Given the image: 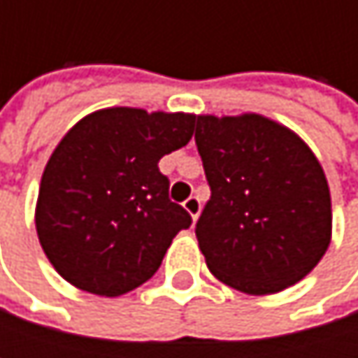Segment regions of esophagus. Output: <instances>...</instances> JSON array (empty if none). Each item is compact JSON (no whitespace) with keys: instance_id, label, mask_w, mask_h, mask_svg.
<instances>
[{"instance_id":"esophagus-1","label":"esophagus","mask_w":358,"mask_h":358,"mask_svg":"<svg viewBox=\"0 0 358 358\" xmlns=\"http://www.w3.org/2000/svg\"><path fill=\"white\" fill-rule=\"evenodd\" d=\"M184 209L190 213L192 222H196L199 215H201V201H199V196H188V199L184 201Z\"/></svg>"}]
</instances>
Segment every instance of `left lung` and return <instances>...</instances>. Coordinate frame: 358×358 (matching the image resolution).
Masks as SVG:
<instances>
[{"label": "left lung", "mask_w": 358, "mask_h": 358, "mask_svg": "<svg viewBox=\"0 0 358 358\" xmlns=\"http://www.w3.org/2000/svg\"><path fill=\"white\" fill-rule=\"evenodd\" d=\"M194 120L211 186L194 234L209 271L252 296L301 282L331 241L329 186L315 153L259 113Z\"/></svg>", "instance_id": "obj_1"}]
</instances>
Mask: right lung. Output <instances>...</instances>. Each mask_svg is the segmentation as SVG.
I'll use <instances>...</instances> for the list:
<instances>
[{"label": "right lung", "instance_id": "1", "mask_svg": "<svg viewBox=\"0 0 358 358\" xmlns=\"http://www.w3.org/2000/svg\"><path fill=\"white\" fill-rule=\"evenodd\" d=\"M194 113L106 108L76 122L53 149L38 186V243L72 286L120 296L162 265L190 215L168 196L157 164L184 147Z\"/></svg>", "mask_w": 358, "mask_h": 358}]
</instances>
